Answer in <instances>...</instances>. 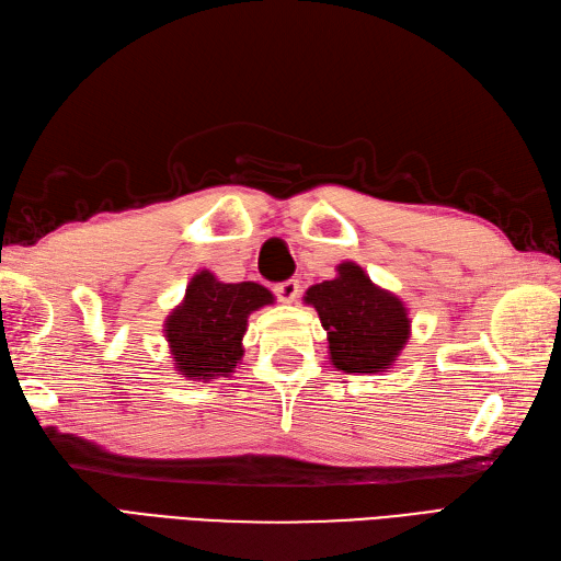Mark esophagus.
Here are the masks:
<instances>
[{
  "label": "esophagus",
  "instance_id": "obj_1",
  "mask_svg": "<svg viewBox=\"0 0 561 561\" xmlns=\"http://www.w3.org/2000/svg\"><path fill=\"white\" fill-rule=\"evenodd\" d=\"M273 293H276V297L280 299L283 305H293L295 299L299 297V280L297 278H288L283 283H276L273 285Z\"/></svg>",
  "mask_w": 561,
  "mask_h": 561
}]
</instances>
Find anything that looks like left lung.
Wrapping results in <instances>:
<instances>
[{"mask_svg":"<svg viewBox=\"0 0 561 561\" xmlns=\"http://www.w3.org/2000/svg\"><path fill=\"white\" fill-rule=\"evenodd\" d=\"M305 302L319 311L331 362L345 374L390 368L412 331L402 299L378 288L354 262L340 264L333 280L311 285Z\"/></svg>","mask_w":561,"mask_h":561,"instance_id":"1","label":"left lung"}]
</instances>
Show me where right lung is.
Here are the masks:
<instances>
[{"instance_id": "right-lung-1", "label": "right lung", "mask_w": 561, "mask_h": 561, "mask_svg": "<svg viewBox=\"0 0 561 561\" xmlns=\"http://www.w3.org/2000/svg\"><path fill=\"white\" fill-rule=\"evenodd\" d=\"M266 305H273V295L264 285L221 283L214 273L197 271L163 323L175 371L202 383L228 378L242 359L248 317Z\"/></svg>"}]
</instances>
